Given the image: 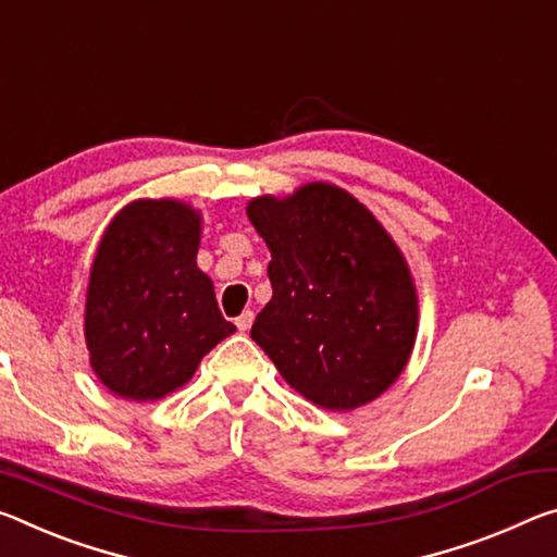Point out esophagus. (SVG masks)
<instances>
[{
  "label": "esophagus",
  "instance_id": "obj_1",
  "mask_svg": "<svg viewBox=\"0 0 557 557\" xmlns=\"http://www.w3.org/2000/svg\"><path fill=\"white\" fill-rule=\"evenodd\" d=\"M252 320H255V314H252V310H245L240 317H235V326L240 332H247L252 326Z\"/></svg>",
  "mask_w": 557,
  "mask_h": 557
}]
</instances>
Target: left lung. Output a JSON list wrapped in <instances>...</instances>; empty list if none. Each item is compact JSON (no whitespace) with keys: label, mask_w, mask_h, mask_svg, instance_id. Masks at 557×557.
Listing matches in <instances>:
<instances>
[{"label":"left lung","mask_w":557,"mask_h":557,"mask_svg":"<svg viewBox=\"0 0 557 557\" xmlns=\"http://www.w3.org/2000/svg\"><path fill=\"white\" fill-rule=\"evenodd\" d=\"M247 218L272 255V299L250 337L322 409L374 401L399 379L417 342L419 299L399 245L332 183L252 198Z\"/></svg>","instance_id":"1"}]
</instances>
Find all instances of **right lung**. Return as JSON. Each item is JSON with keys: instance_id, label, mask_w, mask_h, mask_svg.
Here are the masks:
<instances>
[{"instance_id": "right-lung-1", "label": "right lung", "mask_w": 557, "mask_h": 557, "mask_svg": "<svg viewBox=\"0 0 557 557\" xmlns=\"http://www.w3.org/2000/svg\"><path fill=\"white\" fill-rule=\"evenodd\" d=\"M198 245L200 213L171 198L128 202L106 227L88 277L84 334L109 392L163 399L235 332L198 268Z\"/></svg>"}]
</instances>
